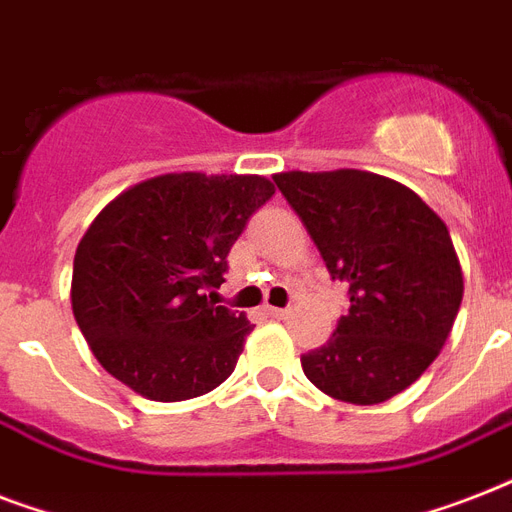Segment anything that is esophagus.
I'll use <instances>...</instances> for the list:
<instances>
[{
  "mask_svg": "<svg viewBox=\"0 0 512 512\" xmlns=\"http://www.w3.org/2000/svg\"><path fill=\"white\" fill-rule=\"evenodd\" d=\"M268 316H271V319H287L289 311L287 308H268Z\"/></svg>",
  "mask_w": 512,
  "mask_h": 512,
  "instance_id": "esophagus-1",
  "label": "esophagus"
}]
</instances>
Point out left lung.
I'll use <instances>...</instances> for the list:
<instances>
[{"mask_svg":"<svg viewBox=\"0 0 512 512\" xmlns=\"http://www.w3.org/2000/svg\"><path fill=\"white\" fill-rule=\"evenodd\" d=\"M279 191L319 247L350 308L305 377L348 404L406 390L444 348L462 303V268L444 220L406 185L364 170L281 172Z\"/></svg>","mask_w":512,"mask_h":512,"instance_id":"8db88e82","label":"left lung"}]
</instances>
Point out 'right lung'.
<instances>
[{
  "label": "right lung",
  "mask_w": 512,
  "mask_h": 512,
  "mask_svg": "<svg viewBox=\"0 0 512 512\" xmlns=\"http://www.w3.org/2000/svg\"><path fill=\"white\" fill-rule=\"evenodd\" d=\"M273 193L260 175L172 172L103 207L76 247L71 308L108 374L151 401L204 396L231 377L252 324L206 292Z\"/></svg>",
  "instance_id": "right-lung-1"
}]
</instances>
